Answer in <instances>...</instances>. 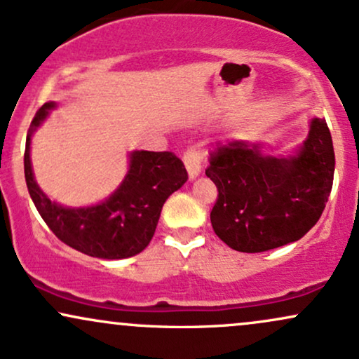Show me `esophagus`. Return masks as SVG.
<instances>
[{
  "instance_id": "esophagus-1",
  "label": "esophagus",
  "mask_w": 359,
  "mask_h": 359,
  "mask_svg": "<svg viewBox=\"0 0 359 359\" xmlns=\"http://www.w3.org/2000/svg\"><path fill=\"white\" fill-rule=\"evenodd\" d=\"M184 163L189 172V179H197L201 175V170H203V155L194 150V148H189L184 154Z\"/></svg>"
}]
</instances>
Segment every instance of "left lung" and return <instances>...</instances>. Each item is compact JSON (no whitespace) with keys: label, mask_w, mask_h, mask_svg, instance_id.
Masks as SVG:
<instances>
[{"label":"left lung","mask_w":359,"mask_h":359,"mask_svg":"<svg viewBox=\"0 0 359 359\" xmlns=\"http://www.w3.org/2000/svg\"><path fill=\"white\" fill-rule=\"evenodd\" d=\"M205 175L217 187L214 233L229 248L262 253L297 241L319 221L334 179V148L324 118H312L294 155L233 140L211 154Z\"/></svg>","instance_id":"1"}]
</instances>
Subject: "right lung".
<instances>
[{
  "label": "right lung",
  "instance_id": "add662e5",
  "mask_svg": "<svg viewBox=\"0 0 359 359\" xmlns=\"http://www.w3.org/2000/svg\"><path fill=\"white\" fill-rule=\"evenodd\" d=\"M55 106L45 102L27 135L25 180L36 211L60 241L81 253L104 259L135 257L154 238L168 196L187 180L182 160L172 151H131L125 180L108 199L88 208H64L39 187L30 162L32 135Z\"/></svg>",
  "mask_w": 359,
  "mask_h": 359
}]
</instances>
